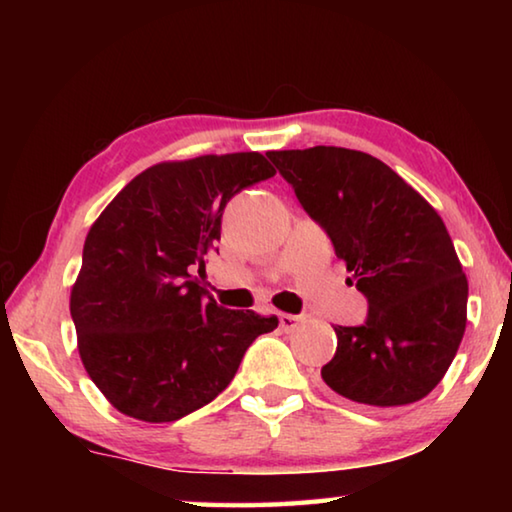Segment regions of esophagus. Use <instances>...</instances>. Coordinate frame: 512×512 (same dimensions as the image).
Listing matches in <instances>:
<instances>
[{
  "instance_id": "obj_1",
  "label": "esophagus",
  "mask_w": 512,
  "mask_h": 512,
  "mask_svg": "<svg viewBox=\"0 0 512 512\" xmlns=\"http://www.w3.org/2000/svg\"><path fill=\"white\" fill-rule=\"evenodd\" d=\"M305 316H293V314H280V327L284 332H296Z\"/></svg>"
}]
</instances>
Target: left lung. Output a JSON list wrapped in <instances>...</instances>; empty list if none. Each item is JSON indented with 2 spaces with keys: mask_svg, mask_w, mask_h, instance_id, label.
<instances>
[{
  "mask_svg": "<svg viewBox=\"0 0 512 512\" xmlns=\"http://www.w3.org/2000/svg\"><path fill=\"white\" fill-rule=\"evenodd\" d=\"M266 155L368 300L361 325L334 327L325 384L372 409L422 400L454 361L467 320V280L443 219L368 153L314 146Z\"/></svg>",
  "mask_w": 512,
  "mask_h": 512,
  "instance_id": "left-lung-1",
  "label": "left lung"
}]
</instances>
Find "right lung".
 Returning a JSON list of instances; mask_svg holds the SVG:
<instances>
[{"mask_svg":"<svg viewBox=\"0 0 512 512\" xmlns=\"http://www.w3.org/2000/svg\"><path fill=\"white\" fill-rule=\"evenodd\" d=\"M275 176L259 153L162 162L133 178L85 237L69 311L83 366L117 411L173 422L228 388L277 316L225 309L196 282L225 205Z\"/></svg>","mask_w":512,"mask_h":512,"instance_id":"right-lung-1","label":"right lung"}]
</instances>
